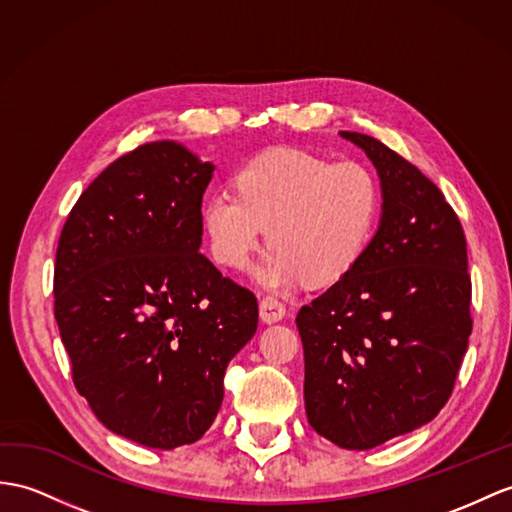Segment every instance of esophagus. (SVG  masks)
Segmentation results:
<instances>
[{"instance_id": "obj_1", "label": "esophagus", "mask_w": 512, "mask_h": 512, "mask_svg": "<svg viewBox=\"0 0 512 512\" xmlns=\"http://www.w3.org/2000/svg\"><path fill=\"white\" fill-rule=\"evenodd\" d=\"M284 315H286V308L282 302H278V299L265 297L263 302H260V319L265 323H278L284 319Z\"/></svg>"}]
</instances>
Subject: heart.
Returning <instances> with one entry per match:
<instances>
[{"mask_svg": "<svg viewBox=\"0 0 512 512\" xmlns=\"http://www.w3.org/2000/svg\"><path fill=\"white\" fill-rule=\"evenodd\" d=\"M234 184L236 193H213L202 206L210 249L221 265L245 269L267 236L256 278L273 291L341 280L380 221V182L354 160L276 147L245 162Z\"/></svg>", "mask_w": 512, "mask_h": 512, "instance_id": "b5f03b06", "label": "heart"}]
</instances>
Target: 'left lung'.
<instances>
[{
    "mask_svg": "<svg viewBox=\"0 0 512 512\" xmlns=\"http://www.w3.org/2000/svg\"><path fill=\"white\" fill-rule=\"evenodd\" d=\"M376 167L382 213L358 265L297 313L308 423L371 450L432 421L471 334L467 243L439 186L393 149L339 132Z\"/></svg>",
    "mask_w": 512,
    "mask_h": 512,
    "instance_id": "left-lung-1",
    "label": "left lung"
}]
</instances>
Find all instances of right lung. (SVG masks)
Wrapping results in <instances>:
<instances>
[{
	"instance_id": "obj_1",
	"label": "right lung",
	"mask_w": 512,
	"mask_h": 512,
	"mask_svg": "<svg viewBox=\"0 0 512 512\" xmlns=\"http://www.w3.org/2000/svg\"><path fill=\"white\" fill-rule=\"evenodd\" d=\"M213 162L141 145L89 184L62 228L54 299L73 382L95 417L154 450L213 426L223 376L258 328V302L202 247Z\"/></svg>"
}]
</instances>
